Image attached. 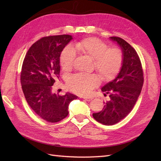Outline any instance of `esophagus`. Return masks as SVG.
I'll return each instance as SVG.
<instances>
[{"instance_id":"34e87169","label":"esophagus","mask_w":161,"mask_h":161,"mask_svg":"<svg viewBox=\"0 0 161 161\" xmlns=\"http://www.w3.org/2000/svg\"><path fill=\"white\" fill-rule=\"evenodd\" d=\"M82 99H84L85 101H91L92 99V97H83Z\"/></svg>"}]
</instances>
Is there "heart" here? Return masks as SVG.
Here are the masks:
<instances>
[{"label": "heart", "instance_id": "1", "mask_svg": "<svg viewBox=\"0 0 161 161\" xmlns=\"http://www.w3.org/2000/svg\"><path fill=\"white\" fill-rule=\"evenodd\" d=\"M76 50L94 60L96 70L102 79L110 80L119 72L122 64V54L117 48H109L103 42L95 37L85 39L76 43ZM76 58V50L71 45L66 46L60 55L62 69H72ZM100 79L95 75L76 74L69 77L68 85L71 91L79 95H87L98 86Z\"/></svg>", "mask_w": 161, "mask_h": 161}]
</instances>
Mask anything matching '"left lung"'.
Wrapping results in <instances>:
<instances>
[{
    "mask_svg": "<svg viewBox=\"0 0 161 161\" xmlns=\"http://www.w3.org/2000/svg\"><path fill=\"white\" fill-rule=\"evenodd\" d=\"M122 52V64L118 75L101 88L109 100L103 109L92 116L98 122L107 125L118 123L127 116L137 101L143 86L142 64L137 52L128 42L118 37H110Z\"/></svg>",
    "mask_w": 161,
    "mask_h": 161,
    "instance_id": "1",
    "label": "left lung"
}]
</instances>
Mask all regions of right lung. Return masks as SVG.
<instances>
[{
    "label": "right lung",
    "instance_id": "add662e5",
    "mask_svg": "<svg viewBox=\"0 0 161 161\" xmlns=\"http://www.w3.org/2000/svg\"><path fill=\"white\" fill-rule=\"evenodd\" d=\"M73 39L70 35L42 37L30 47L24 58L21 83L31 109L45 121L56 123L69 115L70 102L78 97L70 92L60 96L52 92L59 80L60 57Z\"/></svg>",
    "mask_w": 161,
    "mask_h": 161
}]
</instances>
